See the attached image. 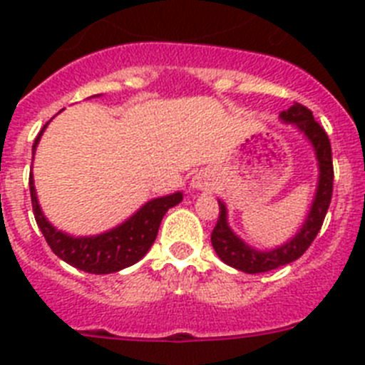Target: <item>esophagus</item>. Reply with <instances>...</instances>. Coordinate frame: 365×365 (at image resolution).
Returning a JSON list of instances; mask_svg holds the SVG:
<instances>
[{"label":"esophagus","mask_w":365,"mask_h":365,"mask_svg":"<svg viewBox=\"0 0 365 365\" xmlns=\"http://www.w3.org/2000/svg\"><path fill=\"white\" fill-rule=\"evenodd\" d=\"M193 186L195 188H208L210 186V179H208V175H205V173H199L195 179H193Z\"/></svg>","instance_id":"obj_1"}]
</instances>
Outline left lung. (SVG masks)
Returning a JSON list of instances; mask_svg holds the SVG:
<instances>
[{"label":"left lung","mask_w":365,"mask_h":365,"mask_svg":"<svg viewBox=\"0 0 365 365\" xmlns=\"http://www.w3.org/2000/svg\"><path fill=\"white\" fill-rule=\"evenodd\" d=\"M279 117L285 122H292V124L298 125L299 131H303V135L314 146L316 159H318V166H320V182H318V190H316V197L311 206V212H309V217L305 219L302 230L289 243L269 250V252H257L248 245H245L228 228L227 208L219 201V219L215 222L214 232H212V247L227 265L247 274L269 272V270L292 263L299 256H303V252L311 247V243L320 232L327 208L331 205V197H333V153H331V143H329L325 130L314 120L311 109L302 104L291 106L287 111H282Z\"/></svg>","instance_id":"left-lung-1"}]
</instances>
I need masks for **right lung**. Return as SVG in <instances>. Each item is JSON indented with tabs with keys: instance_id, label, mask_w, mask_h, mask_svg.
Here are the masks:
<instances>
[{
	"instance_id": "obj_1",
	"label": "right lung",
	"mask_w": 365,
	"mask_h": 365,
	"mask_svg": "<svg viewBox=\"0 0 365 365\" xmlns=\"http://www.w3.org/2000/svg\"><path fill=\"white\" fill-rule=\"evenodd\" d=\"M47 125V124H45ZM45 125L38 133L36 140L32 144V153L36 150V144L43 133ZM29 188H31V201L34 219L38 228L43 234L45 241L54 254L74 269L83 270L89 274H111L135 265L153 245L160 221L172 206L182 201V193L177 192L173 195L153 199L130 217L124 225L106 232V234L93 235V237H71V235L58 232L51 227V222L43 217L40 206H38L36 190L32 173L29 177Z\"/></svg>"
}]
</instances>
